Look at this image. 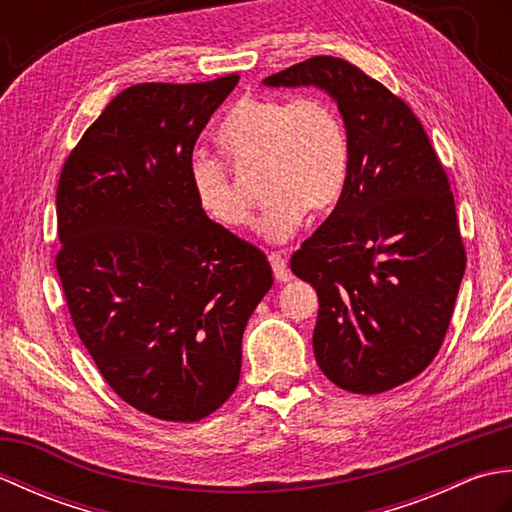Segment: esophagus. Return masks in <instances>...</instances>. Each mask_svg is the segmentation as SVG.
<instances>
[{
    "mask_svg": "<svg viewBox=\"0 0 512 512\" xmlns=\"http://www.w3.org/2000/svg\"><path fill=\"white\" fill-rule=\"evenodd\" d=\"M268 262H270V266H273V275H275L277 281H290L292 279L288 262L279 253H270Z\"/></svg>",
    "mask_w": 512,
    "mask_h": 512,
    "instance_id": "esophagus-1",
    "label": "esophagus"
}]
</instances>
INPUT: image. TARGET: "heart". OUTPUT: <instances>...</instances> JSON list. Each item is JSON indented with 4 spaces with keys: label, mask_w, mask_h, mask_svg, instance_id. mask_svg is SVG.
<instances>
[{
    "label": "heart",
    "mask_w": 512,
    "mask_h": 512,
    "mask_svg": "<svg viewBox=\"0 0 512 512\" xmlns=\"http://www.w3.org/2000/svg\"><path fill=\"white\" fill-rule=\"evenodd\" d=\"M220 145L237 167L259 165L266 198L257 231L284 242L306 211L323 213L339 202L350 169V145L341 116L319 96L297 101L248 96L237 101L217 129ZM195 200L215 222L244 228L250 202L222 160L195 156L189 165Z\"/></svg>",
    "instance_id": "obj_1"
}]
</instances>
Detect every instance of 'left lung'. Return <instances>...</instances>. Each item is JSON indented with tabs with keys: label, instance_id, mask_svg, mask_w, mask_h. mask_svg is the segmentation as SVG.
Instances as JSON below:
<instances>
[{
	"label": "left lung",
	"instance_id": "left-lung-1",
	"mask_svg": "<svg viewBox=\"0 0 512 512\" xmlns=\"http://www.w3.org/2000/svg\"><path fill=\"white\" fill-rule=\"evenodd\" d=\"M264 85L328 94L350 145L339 202L290 259L319 295L314 356L345 391L394 389L436 358L464 277L447 173L416 114L352 63L312 57Z\"/></svg>",
	"mask_w": 512,
	"mask_h": 512
}]
</instances>
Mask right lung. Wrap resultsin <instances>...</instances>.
<instances>
[{
	"mask_svg": "<svg viewBox=\"0 0 512 512\" xmlns=\"http://www.w3.org/2000/svg\"><path fill=\"white\" fill-rule=\"evenodd\" d=\"M239 76L121 92L65 160L57 270L85 350L138 411L195 422L239 383L242 334L273 286L262 250L195 200V140Z\"/></svg>",
	"mask_w": 512,
	"mask_h": 512,
	"instance_id": "right-lung-1",
	"label": "right lung"
}]
</instances>
